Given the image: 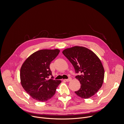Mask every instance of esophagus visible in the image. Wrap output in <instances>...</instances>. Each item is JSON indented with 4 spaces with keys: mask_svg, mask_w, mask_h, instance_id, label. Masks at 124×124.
Returning a JSON list of instances; mask_svg holds the SVG:
<instances>
[{
    "mask_svg": "<svg viewBox=\"0 0 124 124\" xmlns=\"http://www.w3.org/2000/svg\"><path fill=\"white\" fill-rule=\"evenodd\" d=\"M71 80H72V78H69L66 79V81H67V82H69V81H70Z\"/></svg>",
    "mask_w": 124,
    "mask_h": 124,
    "instance_id": "esophagus-1",
    "label": "esophagus"
}]
</instances>
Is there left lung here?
Returning a JSON list of instances; mask_svg holds the SVG:
<instances>
[{
    "mask_svg": "<svg viewBox=\"0 0 124 124\" xmlns=\"http://www.w3.org/2000/svg\"><path fill=\"white\" fill-rule=\"evenodd\" d=\"M63 54L73 65L76 77L81 84L75 92L83 99L94 95L101 88L104 79V70L102 63L95 54L86 47L75 46L64 49Z\"/></svg>",
    "mask_w": 124,
    "mask_h": 124,
    "instance_id": "8db88e82",
    "label": "left lung"
}]
</instances>
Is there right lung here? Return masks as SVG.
Returning <instances> with one entry per match:
<instances>
[{
	"label": "right lung",
	"mask_w": 124,
	"mask_h": 124,
	"mask_svg": "<svg viewBox=\"0 0 124 124\" xmlns=\"http://www.w3.org/2000/svg\"><path fill=\"white\" fill-rule=\"evenodd\" d=\"M60 50L42 49L29 56L23 63L20 71L21 84L25 91L34 99L46 101L55 94L61 80H54L49 65L58 55Z\"/></svg>",
	"instance_id": "1"
}]
</instances>
